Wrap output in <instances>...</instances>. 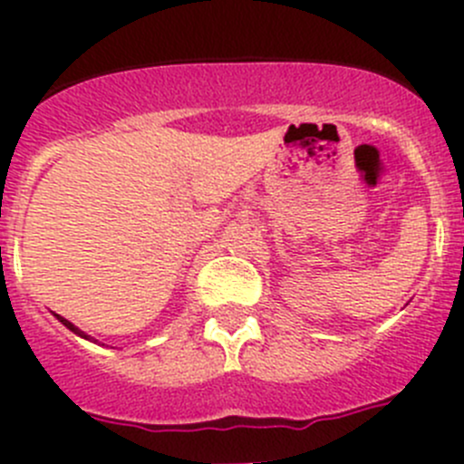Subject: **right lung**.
Wrapping results in <instances>:
<instances>
[{
	"instance_id": "add662e5",
	"label": "right lung",
	"mask_w": 464,
	"mask_h": 464,
	"mask_svg": "<svg viewBox=\"0 0 464 464\" xmlns=\"http://www.w3.org/2000/svg\"><path fill=\"white\" fill-rule=\"evenodd\" d=\"M55 316H58V314H55ZM58 321H60V323H63V325H67V327H69V330H72V332H76V334H81V336H85V339H89V336L85 334V332H81V330H78V327H76V325H73V323H69L67 319H63V316H58Z\"/></svg>"
}]
</instances>
